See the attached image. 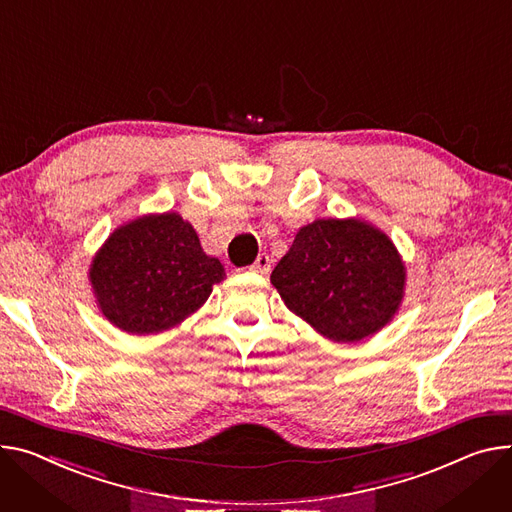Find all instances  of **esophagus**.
Returning <instances> with one entry per match:
<instances>
[{
	"label": "esophagus",
	"mask_w": 512,
	"mask_h": 512,
	"mask_svg": "<svg viewBox=\"0 0 512 512\" xmlns=\"http://www.w3.org/2000/svg\"><path fill=\"white\" fill-rule=\"evenodd\" d=\"M269 269H271V259H269V255H265V253H261V255L255 259V263L251 265V271L261 273V275L269 273Z\"/></svg>",
	"instance_id": "1"
}]
</instances>
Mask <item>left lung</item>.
<instances>
[{
	"label": "left lung",
	"mask_w": 512,
	"mask_h": 512,
	"mask_svg": "<svg viewBox=\"0 0 512 512\" xmlns=\"http://www.w3.org/2000/svg\"><path fill=\"white\" fill-rule=\"evenodd\" d=\"M271 284L316 333L349 343L374 335L394 316L404 265L378 228L357 218H327L298 230Z\"/></svg>",
	"instance_id": "left-lung-1"
}]
</instances>
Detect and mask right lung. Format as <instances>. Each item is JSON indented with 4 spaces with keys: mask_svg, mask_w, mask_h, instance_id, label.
I'll use <instances>...</instances> for the list:
<instances>
[{
    "mask_svg": "<svg viewBox=\"0 0 512 512\" xmlns=\"http://www.w3.org/2000/svg\"><path fill=\"white\" fill-rule=\"evenodd\" d=\"M106 318L132 335L175 327L196 312L224 267L179 214H149L112 232L89 269Z\"/></svg>",
    "mask_w": 512,
    "mask_h": 512,
    "instance_id": "right-lung-1",
    "label": "right lung"
}]
</instances>
